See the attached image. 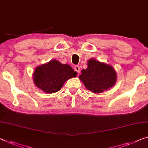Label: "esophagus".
Returning a JSON list of instances; mask_svg holds the SVG:
<instances>
[{"mask_svg":"<svg viewBox=\"0 0 148 148\" xmlns=\"http://www.w3.org/2000/svg\"><path fill=\"white\" fill-rule=\"evenodd\" d=\"M74 70H75V71H76L78 74H79V73H80V67L78 66H76L74 67Z\"/></svg>","mask_w":148,"mask_h":148,"instance_id":"1","label":"esophagus"}]
</instances>
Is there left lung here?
Segmentation results:
<instances>
[{"instance_id":"left-lung-1","label":"left lung","mask_w":148,"mask_h":148,"mask_svg":"<svg viewBox=\"0 0 148 148\" xmlns=\"http://www.w3.org/2000/svg\"><path fill=\"white\" fill-rule=\"evenodd\" d=\"M86 88L95 94L102 93L115 84L117 80L114 68L94 58L88 61V68L79 76Z\"/></svg>"}]
</instances>
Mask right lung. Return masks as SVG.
<instances>
[{
    "instance_id": "add662e5",
    "label": "right lung",
    "mask_w": 148,
    "mask_h": 148,
    "mask_svg": "<svg viewBox=\"0 0 148 148\" xmlns=\"http://www.w3.org/2000/svg\"><path fill=\"white\" fill-rule=\"evenodd\" d=\"M76 75L77 72L70 65L52 60L36 68L33 80L36 87L43 92L52 94L59 91L66 81Z\"/></svg>"
}]
</instances>
